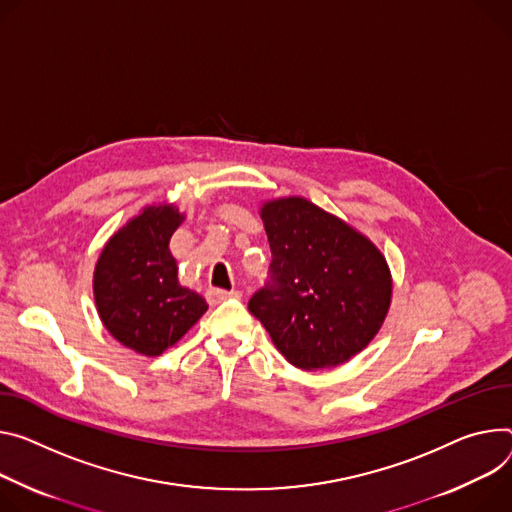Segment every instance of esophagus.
<instances>
[{
    "label": "esophagus",
    "mask_w": 512,
    "mask_h": 512,
    "mask_svg": "<svg viewBox=\"0 0 512 512\" xmlns=\"http://www.w3.org/2000/svg\"><path fill=\"white\" fill-rule=\"evenodd\" d=\"M206 298L210 304H218L226 298H241L239 290H218V288H208L206 290Z\"/></svg>",
    "instance_id": "1"
}]
</instances>
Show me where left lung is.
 Instances as JSON below:
<instances>
[{"instance_id": "1", "label": "left lung", "mask_w": 512, "mask_h": 512, "mask_svg": "<svg viewBox=\"0 0 512 512\" xmlns=\"http://www.w3.org/2000/svg\"><path fill=\"white\" fill-rule=\"evenodd\" d=\"M271 286L249 300L292 365L316 371L347 363L378 335L392 302L382 251L339 216L306 198L263 202Z\"/></svg>"}]
</instances>
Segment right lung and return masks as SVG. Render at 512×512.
Here are the masks:
<instances>
[{"label": "right lung", "instance_id": "obj_1", "mask_svg": "<svg viewBox=\"0 0 512 512\" xmlns=\"http://www.w3.org/2000/svg\"><path fill=\"white\" fill-rule=\"evenodd\" d=\"M183 218L173 204L143 208L108 239L94 269L104 327L118 343L147 357L173 347L208 310L200 294L179 284L169 251Z\"/></svg>", "mask_w": 512, "mask_h": 512}]
</instances>
